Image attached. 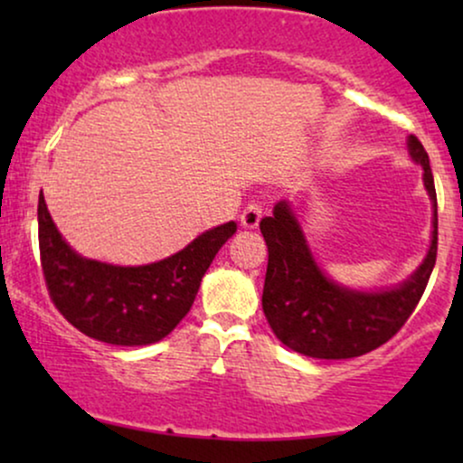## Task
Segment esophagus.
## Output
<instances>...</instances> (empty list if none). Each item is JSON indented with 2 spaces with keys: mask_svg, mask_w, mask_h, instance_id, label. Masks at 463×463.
<instances>
[{
  "mask_svg": "<svg viewBox=\"0 0 463 463\" xmlns=\"http://www.w3.org/2000/svg\"><path fill=\"white\" fill-rule=\"evenodd\" d=\"M261 217H263V206L254 200L248 202L246 209L241 211V226L248 228V231H252V228L259 226Z\"/></svg>",
  "mask_w": 463,
  "mask_h": 463,
  "instance_id": "esophagus-1",
  "label": "esophagus"
}]
</instances>
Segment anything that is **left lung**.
<instances>
[{"mask_svg": "<svg viewBox=\"0 0 463 463\" xmlns=\"http://www.w3.org/2000/svg\"><path fill=\"white\" fill-rule=\"evenodd\" d=\"M411 161L422 165V180L433 204L431 246L418 269L401 285L359 291L335 283L313 259L309 243L287 200L261 220L268 243L263 313L287 348L313 359H350L383 346L401 331L422 298L438 257V198L429 154L409 135Z\"/></svg>", "mask_w": 463, "mask_h": 463, "instance_id": "left-lung-1", "label": "left lung"}]
</instances>
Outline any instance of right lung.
Returning <instances> with one entry per match:
<instances>
[{
  "mask_svg": "<svg viewBox=\"0 0 463 463\" xmlns=\"http://www.w3.org/2000/svg\"><path fill=\"white\" fill-rule=\"evenodd\" d=\"M235 231V222H226L163 261L124 268L80 257L58 232L43 195L39 198L41 268L52 302L80 333L115 346H147L167 337L189 313L202 276Z\"/></svg>",
  "mask_w": 463,
  "mask_h": 463,
  "instance_id": "add662e5",
  "label": "right lung"
}]
</instances>
